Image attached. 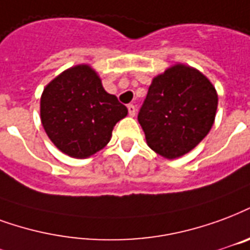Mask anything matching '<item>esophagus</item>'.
<instances>
[{"label": "esophagus", "instance_id": "1", "mask_svg": "<svg viewBox=\"0 0 250 250\" xmlns=\"http://www.w3.org/2000/svg\"><path fill=\"white\" fill-rule=\"evenodd\" d=\"M127 108H128V114H130V116H135V114H136V107H135L134 104H128Z\"/></svg>", "mask_w": 250, "mask_h": 250}]
</instances>
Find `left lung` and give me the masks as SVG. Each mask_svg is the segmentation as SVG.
Segmentation results:
<instances>
[{"instance_id": "1", "label": "left lung", "mask_w": 250, "mask_h": 250, "mask_svg": "<svg viewBox=\"0 0 250 250\" xmlns=\"http://www.w3.org/2000/svg\"><path fill=\"white\" fill-rule=\"evenodd\" d=\"M217 92L199 70L177 63L152 79L138 120L151 149L176 159L195 148L212 128Z\"/></svg>"}]
</instances>
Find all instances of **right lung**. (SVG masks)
I'll list each match as a JSON object with an SVG mask.
<instances>
[{"label":"right lung","instance_id":"right-lung-1","mask_svg":"<svg viewBox=\"0 0 250 250\" xmlns=\"http://www.w3.org/2000/svg\"><path fill=\"white\" fill-rule=\"evenodd\" d=\"M127 107L103 88L95 70L78 64L61 73L41 97V122L50 140L71 158L84 159L110 142Z\"/></svg>","mask_w":250,"mask_h":250}]
</instances>
